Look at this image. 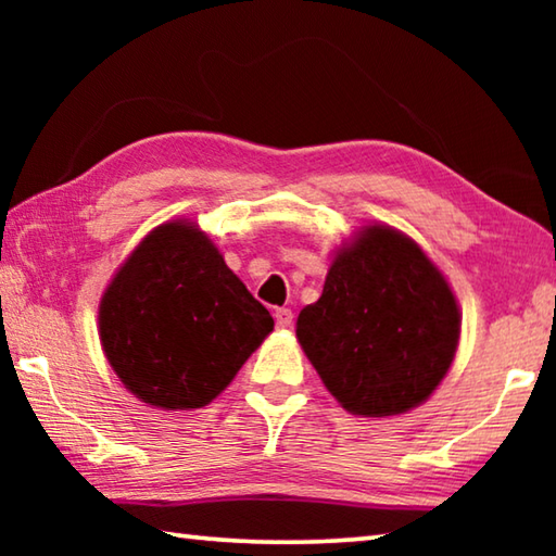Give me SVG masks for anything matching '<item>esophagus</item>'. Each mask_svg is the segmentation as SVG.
<instances>
[{"instance_id":"1","label":"esophagus","mask_w":556,"mask_h":556,"mask_svg":"<svg viewBox=\"0 0 556 556\" xmlns=\"http://www.w3.org/2000/svg\"><path fill=\"white\" fill-rule=\"evenodd\" d=\"M275 321L279 328H289L291 324H294V314H291V308H277Z\"/></svg>"}]
</instances>
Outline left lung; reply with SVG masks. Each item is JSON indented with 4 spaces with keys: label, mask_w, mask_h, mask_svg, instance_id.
<instances>
[{
    "label": "left lung",
    "mask_w": 556,
    "mask_h": 556,
    "mask_svg": "<svg viewBox=\"0 0 556 556\" xmlns=\"http://www.w3.org/2000/svg\"><path fill=\"white\" fill-rule=\"evenodd\" d=\"M456 299L417 242L370 225L299 314L296 338L348 412L390 417L425 402L454 361Z\"/></svg>",
    "instance_id": "8db88e82"
}]
</instances>
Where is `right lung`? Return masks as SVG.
Instances as JSON below:
<instances>
[{"instance_id": "1", "label": "right lung", "mask_w": 556, "mask_h": 556, "mask_svg": "<svg viewBox=\"0 0 556 556\" xmlns=\"http://www.w3.org/2000/svg\"><path fill=\"white\" fill-rule=\"evenodd\" d=\"M275 318L186 223L149 232L100 304V341L129 392L195 409L228 388Z\"/></svg>"}]
</instances>
